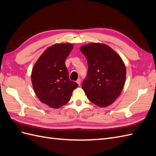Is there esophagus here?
Here are the masks:
<instances>
[{
  "mask_svg": "<svg viewBox=\"0 0 156 156\" xmlns=\"http://www.w3.org/2000/svg\"><path fill=\"white\" fill-rule=\"evenodd\" d=\"M76 82H77V83L79 84V85H80V84H81V79H78L77 81H76Z\"/></svg>",
  "mask_w": 156,
  "mask_h": 156,
  "instance_id": "esophagus-1",
  "label": "esophagus"
}]
</instances>
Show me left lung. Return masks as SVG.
I'll return each mask as SVG.
<instances>
[{
  "instance_id": "obj_1",
  "label": "left lung",
  "mask_w": 156,
  "mask_h": 156,
  "mask_svg": "<svg viewBox=\"0 0 156 156\" xmlns=\"http://www.w3.org/2000/svg\"><path fill=\"white\" fill-rule=\"evenodd\" d=\"M80 50L88 62V73L82 84L88 100L105 107L112 104L123 89L126 77L125 64L109 46L91 43Z\"/></svg>"
}]
</instances>
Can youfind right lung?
Returning <instances> with one entry per match:
<instances>
[{"label": "right lung", "instance_id": "add662e5", "mask_svg": "<svg viewBox=\"0 0 156 156\" xmlns=\"http://www.w3.org/2000/svg\"><path fill=\"white\" fill-rule=\"evenodd\" d=\"M73 48L71 44H56L47 49L32 70L31 80L39 100L52 108L67 103L77 83L69 80L65 61Z\"/></svg>", "mask_w": 156, "mask_h": 156}]
</instances>
